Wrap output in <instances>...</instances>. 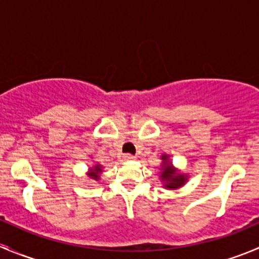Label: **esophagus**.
I'll return each instance as SVG.
<instances>
[{
	"label": "esophagus",
	"instance_id": "34e87169",
	"mask_svg": "<svg viewBox=\"0 0 259 259\" xmlns=\"http://www.w3.org/2000/svg\"><path fill=\"white\" fill-rule=\"evenodd\" d=\"M137 159V157L133 154H125L124 155V160H126V162H133V160Z\"/></svg>",
	"mask_w": 259,
	"mask_h": 259
}]
</instances>
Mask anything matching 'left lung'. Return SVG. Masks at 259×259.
Masks as SVG:
<instances>
[{"instance_id":"8db88e82","label":"left lung","mask_w":259,"mask_h":259,"mask_svg":"<svg viewBox=\"0 0 259 259\" xmlns=\"http://www.w3.org/2000/svg\"><path fill=\"white\" fill-rule=\"evenodd\" d=\"M162 172H160V180L164 182V187L169 190H176L185 185L187 181V176L182 173H177V170L172 167V163L169 162V155H162Z\"/></svg>"}]
</instances>
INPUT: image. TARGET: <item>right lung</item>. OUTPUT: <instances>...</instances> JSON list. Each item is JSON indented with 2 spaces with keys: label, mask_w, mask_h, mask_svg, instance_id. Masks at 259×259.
I'll return each mask as SVG.
<instances>
[{
  "label": "right lung",
  "mask_w": 259,
  "mask_h": 259,
  "mask_svg": "<svg viewBox=\"0 0 259 259\" xmlns=\"http://www.w3.org/2000/svg\"><path fill=\"white\" fill-rule=\"evenodd\" d=\"M102 172V167L100 164H96L94 165V168H90V173L89 176L91 178H94V180H99L100 178V173Z\"/></svg>",
  "instance_id": "obj_1"
}]
</instances>
